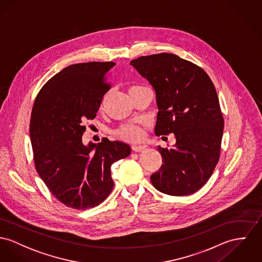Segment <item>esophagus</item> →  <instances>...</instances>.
<instances>
[{"instance_id":"esophagus-1","label":"esophagus","mask_w":262,"mask_h":262,"mask_svg":"<svg viewBox=\"0 0 262 262\" xmlns=\"http://www.w3.org/2000/svg\"><path fill=\"white\" fill-rule=\"evenodd\" d=\"M145 148H146V145H141V144H136V145H133V149H134L135 151H137V152L141 151V150H143V149H145Z\"/></svg>"}]
</instances>
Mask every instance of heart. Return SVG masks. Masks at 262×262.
<instances>
[{"label": "heart", "mask_w": 262, "mask_h": 262, "mask_svg": "<svg viewBox=\"0 0 262 262\" xmlns=\"http://www.w3.org/2000/svg\"><path fill=\"white\" fill-rule=\"evenodd\" d=\"M136 88H140V85L132 86L129 90L136 89ZM116 135L118 137H120L122 140L135 141L141 139L142 132H141V128L139 125L134 124V123H126V124H122L116 130Z\"/></svg>", "instance_id": "b5f03b06"}]
</instances>
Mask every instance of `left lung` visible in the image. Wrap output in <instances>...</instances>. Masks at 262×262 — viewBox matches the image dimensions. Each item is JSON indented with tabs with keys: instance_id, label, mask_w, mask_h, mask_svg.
Segmentation results:
<instances>
[{
	"instance_id": "obj_1",
	"label": "left lung",
	"mask_w": 262,
	"mask_h": 262,
	"mask_svg": "<svg viewBox=\"0 0 262 262\" xmlns=\"http://www.w3.org/2000/svg\"><path fill=\"white\" fill-rule=\"evenodd\" d=\"M157 94L155 133L173 134L174 147H159L162 164L150 176L168 195L196 192L211 177L221 156L224 121L214 84L198 64L161 53L130 61Z\"/></svg>"
}]
</instances>
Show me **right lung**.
<instances>
[{"mask_svg":"<svg viewBox=\"0 0 262 262\" xmlns=\"http://www.w3.org/2000/svg\"><path fill=\"white\" fill-rule=\"evenodd\" d=\"M114 61L69 66L40 89L32 110L30 137L36 169L52 194L68 207L88 209L112 192L111 166L129 156L130 147L103 138L82 144L84 121L96 118L112 88Z\"/></svg>","mask_w":262,"mask_h":262,"instance_id":"1","label":"right lung"}]
</instances>
